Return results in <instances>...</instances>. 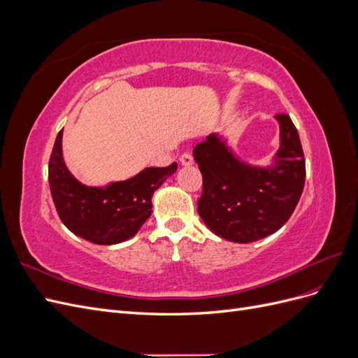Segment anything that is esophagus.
Masks as SVG:
<instances>
[{"instance_id": "obj_1", "label": "esophagus", "mask_w": 358, "mask_h": 358, "mask_svg": "<svg viewBox=\"0 0 358 358\" xmlns=\"http://www.w3.org/2000/svg\"><path fill=\"white\" fill-rule=\"evenodd\" d=\"M179 161H180V164H182V166H191L192 162H194V159H192V155H191V154H188V152L182 154Z\"/></svg>"}]
</instances>
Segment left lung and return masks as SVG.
Masks as SVG:
<instances>
[{"label": "left lung", "instance_id": "left-lung-1", "mask_svg": "<svg viewBox=\"0 0 358 358\" xmlns=\"http://www.w3.org/2000/svg\"><path fill=\"white\" fill-rule=\"evenodd\" d=\"M275 117L280 145L270 167L241 161L218 134L208 136L192 150L203 175L199 215L222 239L251 243L273 234L300 200L306 178L300 137L288 115Z\"/></svg>", "mask_w": 358, "mask_h": 358}]
</instances>
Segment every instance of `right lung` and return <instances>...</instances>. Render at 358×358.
<instances>
[{"mask_svg": "<svg viewBox=\"0 0 358 358\" xmlns=\"http://www.w3.org/2000/svg\"><path fill=\"white\" fill-rule=\"evenodd\" d=\"M176 170L173 162L107 187H86L64 162L61 129L49 159V185L59 218L71 233L96 245H115L136 236L152 213L154 192Z\"/></svg>", "mask_w": 358, "mask_h": 358, "instance_id": "obj_1", "label": "right lung"}]
</instances>
